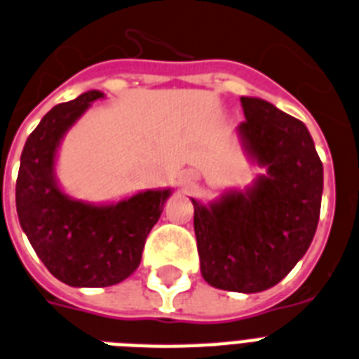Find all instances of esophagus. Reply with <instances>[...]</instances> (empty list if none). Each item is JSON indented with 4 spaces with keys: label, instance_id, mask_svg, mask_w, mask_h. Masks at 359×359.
Instances as JSON below:
<instances>
[{
    "label": "esophagus",
    "instance_id": "esophagus-1",
    "mask_svg": "<svg viewBox=\"0 0 359 359\" xmlns=\"http://www.w3.org/2000/svg\"><path fill=\"white\" fill-rule=\"evenodd\" d=\"M194 184V177H189L188 180H186V186H191Z\"/></svg>",
    "mask_w": 359,
    "mask_h": 359
}]
</instances>
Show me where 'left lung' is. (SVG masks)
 Returning a JSON list of instances; mask_svg holds the SVG:
<instances>
[{"mask_svg": "<svg viewBox=\"0 0 359 359\" xmlns=\"http://www.w3.org/2000/svg\"><path fill=\"white\" fill-rule=\"evenodd\" d=\"M238 138L265 173L208 205L191 197L201 273L238 293L269 290L306 255L316 236L323 164L306 125L260 97H241Z\"/></svg>", "mask_w": 359, "mask_h": 359, "instance_id": "1", "label": "left lung"}]
</instances>
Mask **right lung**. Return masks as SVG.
Segmentation results:
<instances>
[{
  "mask_svg": "<svg viewBox=\"0 0 359 359\" xmlns=\"http://www.w3.org/2000/svg\"><path fill=\"white\" fill-rule=\"evenodd\" d=\"M103 97V92L90 90L49 110L23 145L16 180V212L29 243L55 278L74 287H107L133 275L173 191L145 189L118 203L94 205L60 188L55 173L60 142Z\"/></svg>",
  "mask_w": 359,
  "mask_h": 359,
  "instance_id": "obj_1",
  "label": "right lung"
}]
</instances>
